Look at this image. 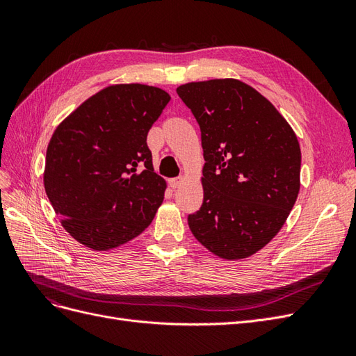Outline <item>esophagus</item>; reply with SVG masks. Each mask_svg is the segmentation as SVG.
Here are the masks:
<instances>
[{"label": "esophagus", "instance_id": "34e87169", "mask_svg": "<svg viewBox=\"0 0 356 356\" xmlns=\"http://www.w3.org/2000/svg\"><path fill=\"white\" fill-rule=\"evenodd\" d=\"M184 182H186V178H184V177L172 178V179H169V186H170L172 188H179L182 184H184Z\"/></svg>", "mask_w": 356, "mask_h": 356}]
</instances>
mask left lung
<instances>
[{
	"label": "left lung",
	"instance_id": "8db88e82",
	"mask_svg": "<svg viewBox=\"0 0 356 356\" xmlns=\"http://www.w3.org/2000/svg\"><path fill=\"white\" fill-rule=\"evenodd\" d=\"M177 93L202 132V208L193 236L224 260L254 255L282 229L300 191L296 132L275 105L236 79L191 81Z\"/></svg>",
	"mask_w": 356,
	"mask_h": 356
}]
</instances>
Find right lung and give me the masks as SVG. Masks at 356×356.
<instances>
[{"mask_svg": "<svg viewBox=\"0 0 356 356\" xmlns=\"http://www.w3.org/2000/svg\"><path fill=\"white\" fill-rule=\"evenodd\" d=\"M170 96L154 86L113 84L92 95L53 132L46 195L62 227L93 251L141 234L165 199L147 134Z\"/></svg>", "mask_w": 356, "mask_h": 356, "instance_id": "right-lung-1", "label": "right lung"}]
</instances>
